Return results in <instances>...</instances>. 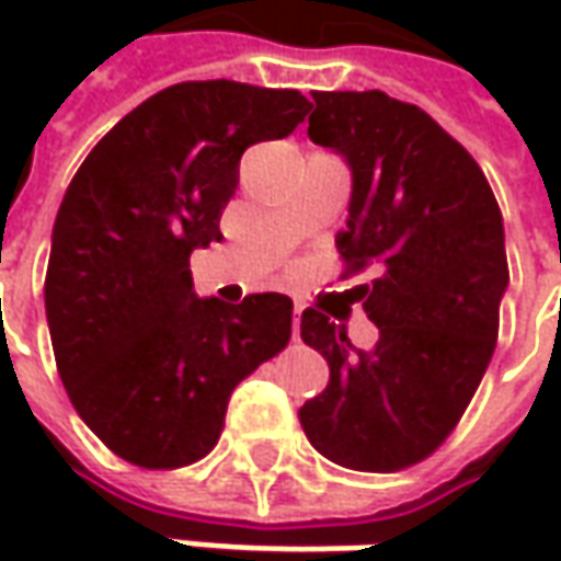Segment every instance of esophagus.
Instances as JSON below:
<instances>
[{
    "mask_svg": "<svg viewBox=\"0 0 561 561\" xmlns=\"http://www.w3.org/2000/svg\"><path fill=\"white\" fill-rule=\"evenodd\" d=\"M299 318H302V302H293V340L299 336Z\"/></svg>",
    "mask_w": 561,
    "mask_h": 561,
    "instance_id": "34e87169",
    "label": "esophagus"
}]
</instances>
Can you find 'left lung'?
Here are the masks:
<instances>
[{"label": "left lung", "instance_id": "left-lung-1", "mask_svg": "<svg viewBox=\"0 0 561 561\" xmlns=\"http://www.w3.org/2000/svg\"><path fill=\"white\" fill-rule=\"evenodd\" d=\"M312 96L309 137L353 168L340 280L375 271L356 293L380 336L356 350L321 309L302 312L331 383L299 421L331 462L402 471L456 431L490 365L508 284L503 215L481 164L424 108L380 90Z\"/></svg>", "mask_w": 561, "mask_h": 561}]
</instances>
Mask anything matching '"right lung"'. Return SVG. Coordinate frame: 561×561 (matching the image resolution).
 <instances>
[{"label":"right lung","instance_id":"1","mask_svg":"<svg viewBox=\"0 0 561 561\" xmlns=\"http://www.w3.org/2000/svg\"><path fill=\"white\" fill-rule=\"evenodd\" d=\"M309 108L299 90L186 80L77 168L55 215L46 318L77 415L124 462L164 471L208 456L233 387L290 343V296L196 299L190 252L221 240L240 156Z\"/></svg>","mask_w":561,"mask_h":561}]
</instances>
